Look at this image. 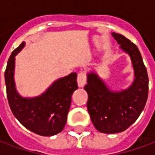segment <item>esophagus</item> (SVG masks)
Wrapping results in <instances>:
<instances>
[{"instance_id": "obj_1", "label": "esophagus", "mask_w": 155, "mask_h": 155, "mask_svg": "<svg viewBox=\"0 0 155 155\" xmlns=\"http://www.w3.org/2000/svg\"><path fill=\"white\" fill-rule=\"evenodd\" d=\"M77 83L79 87H84L86 84V75L84 72H80L77 76Z\"/></svg>"}]
</instances>
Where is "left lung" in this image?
<instances>
[{"label": "left lung", "instance_id": "left-lung-1", "mask_svg": "<svg viewBox=\"0 0 155 155\" xmlns=\"http://www.w3.org/2000/svg\"><path fill=\"white\" fill-rule=\"evenodd\" d=\"M121 49L130 54L135 80L126 91H110L94 73L88 74L84 90L87 109L95 129L101 133H120L127 130L143 111L149 93V77L139 49L121 34L112 33Z\"/></svg>", "mask_w": 155, "mask_h": 155}]
</instances>
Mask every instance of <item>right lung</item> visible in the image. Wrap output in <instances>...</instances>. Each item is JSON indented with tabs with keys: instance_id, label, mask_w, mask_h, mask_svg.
<instances>
[{
	"instance_id": "1",
	"label": "right lung",
	"mask_w": 155,
	"mask_h": 155,
	"mask_svg": "<svg viewBox=\"0 0 155 155\" xmlns=\"http://www.w3.org/2000/svg\"><path fill=\"white\" fill-rule=\"evenodd\" d=\"M25 45L22 42L13 51L5 71L6 95L12 113L23 126L42 136H52L64 129L71 96L78 89L77 74L71 73L59 79L44 94L33 99L21 97L14 82L15 55Z\"/></svg>"
}]
</instances>
